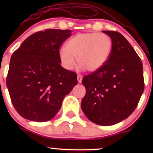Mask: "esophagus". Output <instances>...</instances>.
Instances as JSON below:
<instances>
[{
  "label": "esophagus",
  "instance_id": "obj_1",
  "mask_svg": "<svg viewBox=\"0 0 153 153\" xmlns=\"http://www.w3.org/2000/svg\"><path fill=\"white\" fill-rule=\"evenodd\" d=\"M77 79H78V82H79V83H80V82H82V77L81 76V75H78V77H77Z\"/></svg>",
  "mask_w": 153,
  "mask_h": 153
}]
</instances>
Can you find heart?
Returning a JSON list of instances; mask_svg holds the SVG:
<instances>
[{
    "label": "heart",
    "instance_id": "1",
    "mask_svg": "<svg viewBox=\"0 0 153 153\" xmlns=\"http://www.w3.org/2000/svg\"><path fill=\"white\" fill-rule=\"evenodd\" d=\"M113 47L111 39L102 33H79L67 42L65 48L59 50V55L64 68L73 70L75 57L81 68L94 72L104 65L109 59Z\"/></svg>",
    "mask_w": 153,
    "mask_h": 153
}]
</instances>
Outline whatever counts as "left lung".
<instances>
[{"label":"left lung","mask_w":153,"mask_h":153,"mask_svg":"<svg viewBox=\"0 0 153 153\" xmlns=\"http://www.w3.org/2000/svg\"><path fill=\"white\" fill-rule=\"evenodd\" d=\"M113 43L106 64L85 75L81 108L87 118L102 126L122 122L132 114L144 91L141 59L127 39L117 31H103Z\"/></svg>","instance_id":"8db88e82"}]
</instances>
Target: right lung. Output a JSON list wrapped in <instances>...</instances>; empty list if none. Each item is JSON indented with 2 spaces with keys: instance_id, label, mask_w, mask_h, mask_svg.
<instances>
[{
  "instance_id": "1",
  "label": "right lung",
  "mask_w": 153,
  "mask_h": 153,
  "mask_svg": "<svg viewBox=\"0 0 153 153\" xmlns=\"http://www.w3.org/2000/svg\"><path fill=\"white\" fill-rule=\"evenodd\" d=\"M71 30L46 29L26 39L12 54L6 85L16 111L34 122L52 119L78 84L75 72L60 65L59 48Z\"/></svg>"
}]
</instances>
